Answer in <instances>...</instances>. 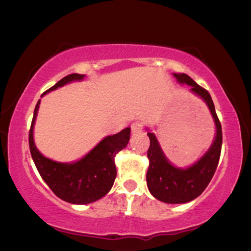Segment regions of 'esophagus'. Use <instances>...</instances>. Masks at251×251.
<instances>
[{"instance_id":"obj_1","label":"esophagus","mask_w":251,"mask_h":251,"mask_svg":"<svg viewBox=\"0 0 251 251\" xmlns=\"http://www.w3.org/2000/svg\"><path fill=\"white\" fill-rule=\"evenodd\" d=\"M143 128H144V125H143V122L135 121L131 125V132L132 133H138V132L142 131Z\"/></svg>"}]
</instances>
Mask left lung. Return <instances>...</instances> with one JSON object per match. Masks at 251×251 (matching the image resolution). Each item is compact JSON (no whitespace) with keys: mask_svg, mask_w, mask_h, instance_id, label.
Segmentation results:
<instances>
[{"mask_svg":"<svg viewBox=\"0 0 251 251\" xmlns=\"http://www.w3.org/2000/svg\"><path fill=\"white\" fill-rule=\"evenodd\" d=\"M174 77L180 83L189 85L191 92L204 100L212 114L217 128L216 138L209 151L196 164L185 169L174 167L165 157L155 136L152 132H148L150 138V148L148 150L150 166L146 173V183L150 193L165 203L181 204L188 203L200 196L213 177L220 158L223 130L210 93L198 85L188 75L174 74Z\"/></svg>","mask_w":251,"mask_h":251,"instance_id":"1","label":"left lung"}]
</instances>
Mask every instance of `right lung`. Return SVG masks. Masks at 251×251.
Returning a JSON list of instances; mask_svg holds the SVG:
<instances>
[{
    "mask_svg": "<svg viewBox=\"0 0 251 251\" xmlns=\"http://www.w3.org/2000/svg\"><path fill=\"white\" fill-rule=\"evenodd\" d=\"M84 75L71 74L41 94V97L51 90L63 86L74 80H82ZM40 105L39 100L32 119L28 144L32 159L39 174L44 178L51 191L58 198L73 204H89L105 196L112 189L116 177V167L114 157L125 149L130 139V128L113 136H107L90 153L73 164H62L44 157L35 148L33 141V126Z\"/></svg>",
    "mask_w": 251,
    "mask_h": 251,
    "instance_id": "1",
    "label": "right lung"
}]
</instances>
